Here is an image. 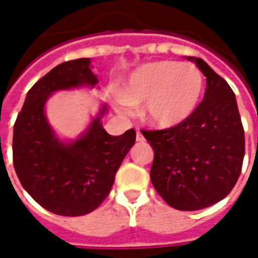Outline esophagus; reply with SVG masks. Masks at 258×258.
I'll list each match as a JSON object with an SVG mask.
<instances>
[{
  "instance_id": "obj_1",
  "label": "esophagus",
  "mask_w": 258,
  "mask_h": 258,
  "mask_svg": "<svg viewBox=\"0 0 258 258\" xmlns=\"http://www.w3.org/2000/svg\"><path fill=\"white\" fill-rule=\"evenodd\" d=\"M145 141V137L142 135L141 131H137V142H144Z\"/></svg>"
}]
</instances>
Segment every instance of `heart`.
Returning <instances> with one entry per match:
<instances>
[{
  "instance_id": "obj_1",
  "label": "heart",
  "mask_w": 258,
  "mask_h": 258,
  "mask_svg": "<svg viewBox=\"0 0 258 258\" xmlns=\"http://www.w3.org/2000/svg\"><path fill=\"white\" fill-rule=\"evenodd\" d=\"M205 91V77L198 66L177 60H156L137 68L121 81L117 101L142 106V118L156 130H173L195 114Z\"/></svg>"
}]
</instances>
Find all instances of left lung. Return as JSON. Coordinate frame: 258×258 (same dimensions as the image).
Listing matches in <instances>:
<instances>
[{"label":"left lung","mask_w":258,"mask_h":258,"mask_svg":"<svg viewBox=\"0 0 258 258\" xmlns=\"http://www.w3.org/2000/svg\"><path fill=\"white\" fill-rule=\"evenodd\" d=\"M206 77L198 110L173 130L142 131L155 152L151 181L174 209L213 206L236 184L244 156V131L231 87L203 59L188 56Z\"/></svg>","instance_id":"obj_1"}]
</instances>
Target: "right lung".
<instances>
[{
    "mask_svg": "<svg viewBox=\"0 0 258 258\" xmlns=\"http://www.w3.org/2000/svg\"><path fill=\"white\" fill-rule=\"evenodd\" d=\"M90 58L58 64L33 85L14 125V167L20 184L37 203L59 216L94 211L106 199L120 164L135 144V130L113 137L102 125L107 106L74 140H62L45 113L58 91L98 84Z\"/></svg>",
    "mask_w": 258,
    "mask_h": 258,
    "instance_id": "1",
    "label": "right lung"
}]
</instances>
